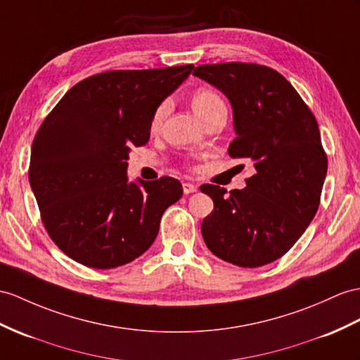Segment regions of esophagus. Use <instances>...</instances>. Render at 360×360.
I'll use <instances>...</instances> for the list:
<instances>
[{
  "instance_id": "34e87169",
  "label": "esophagus",
  "mask_w": 360,
  "mask_h": 360,
  "mask_svg": "<svg viewBox=\"0 0 360 360\" xmlns=\"http://www.w3.org/2000/svg\"><path fill=\"white\" fill-rule=\"evenodd\" d=\"M195 191H197V186L194 185V183H189V181L183 183V192H185V194H192V192H195Z\"/></svg>"
}]
</instances>
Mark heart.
I'll return each mask as SVG.
<instances>
[{
  "mask_svg": "<svg viewBox=\"0 0 360 360\" xmlns=\"http://www.w3.org/2000/svg\"><path fill=\"white\" fill-rule=\"evenodd\" d=\"M191 107L197 116L205 122V124L207 120L218 116V114L226 112V103L220 98V94L209 89H198L192 93ZM168 108H169V103L163 101L159 107L154 110L150 120L151 133H157V131L162 128L166 114H168Z\"/></svg>",
  "mask_w": 360,
  "mask_h": 360,
  "instance_id": "obj_1",
  "label": "heart"
}]
</instances>
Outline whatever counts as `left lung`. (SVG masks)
<instances>
[{
	"label": "left lung",
	"instance_id": "left-lung-1",
	"mask_svg": "<svg viewBox=\"0 0 360 360\" xmlns=\"http://www.w3.org/2000/svg\"><path fill=\"white\" fill-rule=\"evenodd\" d=\"M221 90L233 108L232 159L253 165L246 188L200 186L214 200L201 235L207 249L240 267L281 258L309 227L327 175L318 122L276 70L252 63L205 64L194 70ZM244 168V165H238Z\"/></svg>",
	"mask_w": 360,
	"mask_h": 360
}]
</instances>
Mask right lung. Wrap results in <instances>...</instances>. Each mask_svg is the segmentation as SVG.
Masks as SVG:
<instances>
[{
    "mask_svg": "<svg viewBox=\"0 0 360 360\" xmlns=\"http://www.w3.org/2000/svg\"><path fill=\"white\" fill-rule=\"evenodd\" d=\"M194 65L110 70L72 86L33 139L29 180L49 236L93 269L128 264L151 248L177 179L128 183L131 146L150 140L154 110Z\"/></svg>",
    "mask_w": 360,
    "mask_h": 360,
    "instance_id": "1",
    "label": "right lung"
}]
</instances>
